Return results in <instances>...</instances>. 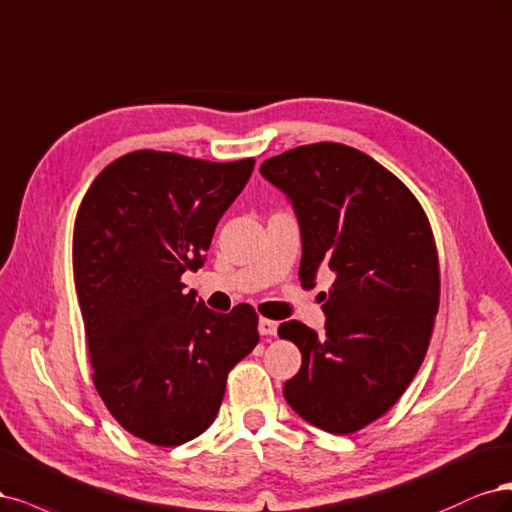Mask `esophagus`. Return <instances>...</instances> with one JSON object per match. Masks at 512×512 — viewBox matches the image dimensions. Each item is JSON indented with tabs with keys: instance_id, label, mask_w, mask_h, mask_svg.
<instances>
[{
	"instance_id": "obj_1",
	"label": "esophagus",
	"mask_w": 512,
	"mask_h": 512,
	"mask_svg": "<svg viewBox=\"0 0 512 512\" xmlns=\"http://www.w3.org/2000/svg\"><path fill=\"white\" fill-rule=\"evenodd\" d=\"M278 321L272 319H259V334L261 336H276Z\"/></svg>"
}]
</instances>
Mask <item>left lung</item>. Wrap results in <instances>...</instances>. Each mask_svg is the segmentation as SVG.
I'll return each instance as SVG.
<instances>
[{
	"mask_svg": "<svg viewBox=\"0 0 512 512\" xmlns=\"http://www.w3.org/2000/svg\"><path fill=\"white\" fill-rule=\"evenodd\" d=\"M261 176L283 191L302 234V287L334 272L325 334L300 321L278 327L302 353L283 395L329 434L383 417L415 378L440 300L438 253L417 197L357 148L317 142L266 159Z\"/></svg>",
	"mask_w": 512,
	"mask_h": 512,
	"instance_id": "8db88e82",
	"label": "left lung"
}]
</instances>
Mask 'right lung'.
<instances>
[{
  "instance_id": "add662e5",
  "label": "right lung",
  "mask_w": 512,
  "mask_h": 512,
  "mask_svg": "<svg viewBox=\"0 0 512 512\" xmlns=\"http://www.w3.org/2000/svg\"><path fill=\"white\" fill-rule=\"evenodd\" d=\"M255 159L136 151L97 176L74 223V283L93 383L129 434L178 447L214 421L227 372L259 342L249 304L221 315L185 293Z\"/></svg>"
}]
</instances>
